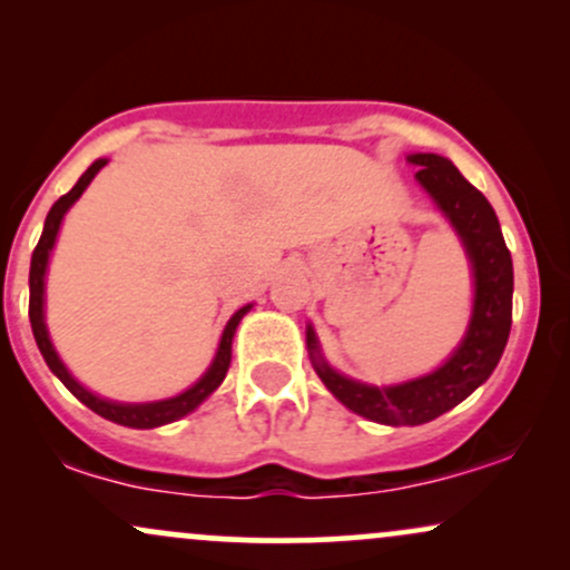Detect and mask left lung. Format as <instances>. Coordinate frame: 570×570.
Returning a JSON list of instances; mask_svg holds the SVG:
<instances>
[{"instance_id": "left-lung-1", "label": "left lung", "mask_w": 570, "mask_h": 570, "mask_svg": "<svg viewBox=\"0 0 570 570\" xmlns=\"http://www.w3.org/2000/svg\"><path fill=\"white\" fill-rule=\"evenodd\" d=\"M407 160L417 166V181L455 227L458 238L466 248L469 263H472L474 311L466 337L461 340L453 356L431 375L377 389V385L351 381L332 370L324 362L313 326H307L305 335L307 356L326 389L356 415L385 423V426H421L461 404L493 375L495 364L507 348L509 330H512V254L503 244L493 206L442 155L417 153L410 155Z\"/></svg>"}]
</instances>
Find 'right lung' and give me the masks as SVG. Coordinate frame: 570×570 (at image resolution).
Segmentation results:
<instances>
[{"label": "right lung", "mask_w": 570, "mask_h": 570, "mask_svg": "<svg viewBox=\"0 0 570 570\" xmlns=\"http://www.w3.org/2000/svg\"><path fill=\"white\" fill-rule=\"evenodd\" d=\"M104 166H107V160H104V158L96 160L94 166H90L88 171L80 176V181H77V185L71 187L67 195H61V198L53 203V208H50V212H48V219H45L42 238H39L35 254H31V271H29V322H31V332H35L39 353H42L45 362H48L50 372H53L58 381L67 385L71 394L80 399L85 407H90V410L96 412V415L107 417V421L120 423V426H128V429L166 426V423L179 421V417H185L187 412H193L203 402V399L212 396L214 391L219 389V383L225 381L227 367H230L235 326L240 324V318L246 316L248 307H252V305H244V307H240V311L233 313V318H230V322H227L225 332H222L219 348H217V356H214L212 367L206 370V375H203L198 383L189 385V389L181 391L179 396L160 399V402L122 404V402H109V399H101V396L90 394V391L85 389V385L77 383L75 377L69 375V370L63 367L61 358H58L53 343H50L48 326H45V271H48V259H50V252H53L56 235H58V227H61L63 214L69 212L71 203L80 198V195L85 193V187L90 185V179H94V176L101 171Z\"/></svg>", "instance_id": "1"}]
</instances>
